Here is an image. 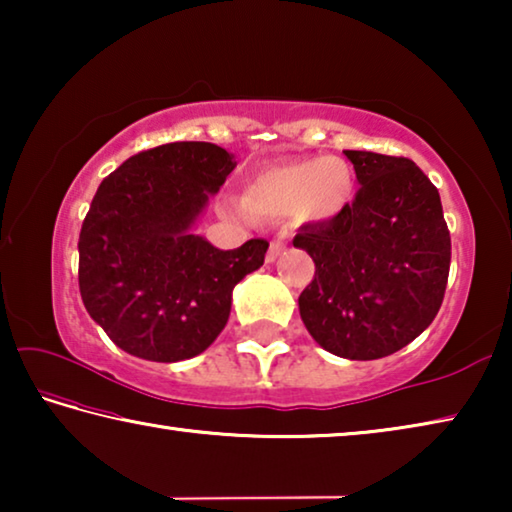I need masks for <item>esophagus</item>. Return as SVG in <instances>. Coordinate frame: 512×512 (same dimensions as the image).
Here are the masks:
<instances>
[{"mask_svg":"<svg viewBox=\"0 0 512 512\" xmlns=\"http://www.w3.org/2000/svg\"><path fill=\"white\" fill-rule=\"evenodd\" d=\"M284 248L287 246H284L282 241H271V246H268V253H266V262L273 264L275 259L284 253Z\"/></svg>","mask_w":512,"mask_h":512,"instance_id":"34e87169","label":"esophagus"}]
</instances>
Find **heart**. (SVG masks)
<instances>
[{
  "instance_id": "heart-1",
  "label": "heart",
  "mask_w": 512,
  "mask_h": 512,
  "mask_svg": "<svg viewBox=\"0 0 512 512\" xmlns=\"http://www.w3.org/2000/svg\"><path fill=\"white\" fill-rule=\"evenodd\" d=\"M354 169L339 155L273 162L248 178L235 212L255 219L327 223L348 210L354 198Z\"/></svg>"
}]
</instances>
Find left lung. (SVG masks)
I'll return each instance as SVG.
<instances>
[{
    "mask_svg": "<svg viewBox=\"0 0 512 512\" xmlns=\"http://www.w3.org/2000/svg\"><path fill=\"white\" fill-rule=\"evenodd\" d=\"M357 198L327 223L300 228L316 275L300 293L307 332L336 357H388L431 325L443 305L452 239L438 189L409 158L345 151Z\"/></svg>",
    "mask_w": 512,
    "mask_h": 512,
    "instance_id": "1",
    "label": "left lung"
}]
</instances>
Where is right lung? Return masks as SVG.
<instances>
[{
    "label": "right lung",
    "mask_w": 512,
    "mask_h": 512,
    "mask_svg": "<svg viewBox=\"0 0 512 512\" xmlns=\"http://www.w3.org/2000/svg\"><path fill=\"white\" fill-rule=\"evenodd\" d=\"M235 155L171 142L103 178L79 237L83 305L133 357L173 363L205 352L228 323L232 289L264 264L268 241L219 250L196 235Z\"/></svg>",
    "instance_id": "right-lung-1"
}]
</instances>
